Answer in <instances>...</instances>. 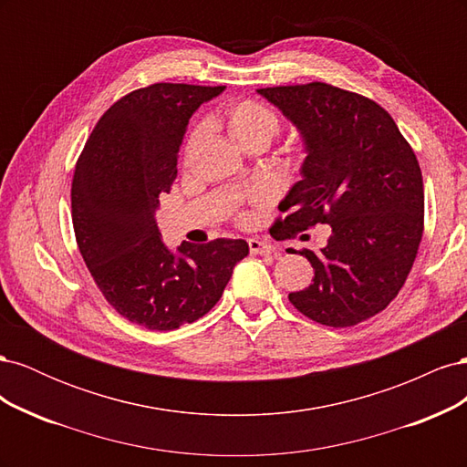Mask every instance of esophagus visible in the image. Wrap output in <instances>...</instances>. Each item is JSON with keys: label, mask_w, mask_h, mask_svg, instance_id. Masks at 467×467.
<instances>
[{"label": "esophagus", "mask_w": 467, "mask_h": 467, "mask_svg": "<svg viewBox=\"0 0 467 467\" xmlns=\"http://www.w3.org/2000/svg\"><path fill=\"white\" fill-rule=\"evenodd\" d=\"M249 251L253 253V255H271V253H275V247L271 244L261 242V239H257V237H251Z\"/></svg>", "instance_id": "esophagus-1"}]
</instances>
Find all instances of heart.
I'll list each match as a JSON object with an SVG mask.
<instances>
[{"instance_id":"1","label":"heart","mask_w":467,"mask_h":467,"mask_svg":"<svg viewBox=\"0 0 467 467\" xmlns=\"http://www.w3.org/2000/svg\"><path fill=\"white\" fill-rule=\"evenodd\" d=\"M210 126H220L234 142L242 148L263 146L266 148L280 132V119L273 109L251 99L232 101L222 105L208 117ZM202 138V126H194L185 142V153H189Z\"/></svg>"}]
</instances>
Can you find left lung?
I'll use <instances>...</instances> for the list:
<instances>
[{"mask_svg": "<svg viewBox=\"0 0 467 467\" xmlns=\"http://www.w3.org/2000/svg\"><path fill=\"white\" fill-rule=\"evenodd\" d=\"M298 129L302 181L280 201L271 234L329 225L327 245L304 249L316 276L294 307L329 327L368 319L398 296L422 237L425 191L415 151L372 99L329 86L257 89Z\"/></svg>", "mask_w": 467, "mask_h": 467, "instance_id": "left-lung-1", "label": "left lung"}]
</instances>
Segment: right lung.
Instances as JSON below:
<instances>
[{"mask_svg":"<svg viewBox=\"0 0 467 467\" xmlns=\"http://www.w3.org/2000/svg\"><path fill=\"white\" fill-rule=\"evenodd\" d=\"M225 88L153 83L124 95L99 119L78 160L72 222L81 257L117 312L153 331H171L208 314L245 239L161 242L160 196L171 191L189 119Z\"/></svg>","mask_w":467,"mask_h":467,"instance_id":"1","label":"right lung"}]
</instances>
